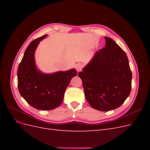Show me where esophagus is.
Masks as SVG:
<instances>
[{
	"label": "esophagus",
	"instance_id": "esophagus-1",
	"mask_svg": "<svg viewBox=\"0 0 150 150\" xmlns=\"http://www.w3.org/2000/svg\"><path fill=\"white\" fill-rule=\"evenodd\" d=\"M83 65L81 64V63H78V64H77L76 66V69L77 70V71L79 72V71H81V70H82L83 69Z\"/></svg>",
	"mask_w": 150,
	"mask_h": 150
}]
</instances>
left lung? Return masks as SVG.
Segmentation results:
<instances>
[{"label":"left lung","instance_id":"obj_1","mask_svg":"<svg viewBox=\"0 0 150 150\" xmlns=\"http://www.w3.org/2000/svg\"><path fill=\"white\" fill-rule=\"evenodd\" d=\"M78 76L92 108L108 111L119 108L129 96L132 73L125 52L110 38Z\"/></svg>","mask_w":150,"mask_h":150}]
</instances>
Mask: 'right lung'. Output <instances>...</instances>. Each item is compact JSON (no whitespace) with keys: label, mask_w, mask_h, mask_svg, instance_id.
I'll list each match as a JSON object with an SVG mask.
<instances>
[{"label":"right lung","mask_w":150,"mask_h":150,"mask_svg":"<svg viewBox=\"0 0 150 150\" xmlns=\"http://www.w3.org/2000/svg\"><path fill=\"white\" fill-rule=\"evenodd\" d=\"M46 36L35 39L29 44L17 70V86L21 95L31 106L39 110H51L59 106L66 89L77 74L74 69L52 74H42L36 69L34 51Z\"/></svg>","instance_id":"add662e5"}]
</instances>
